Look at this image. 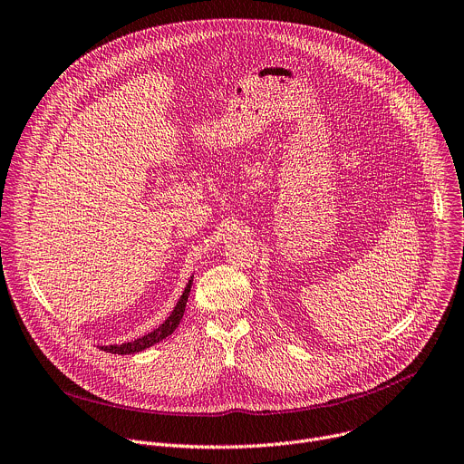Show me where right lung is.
<instances>
[{
    "label": "right lung",
    "mask_w": 464,
    "mask_h": 464,
    "mask_svg": "<svg viewBox=\"0 0 464 464\" xmlns=\"http://www.w3.org/2000/svg\"><path fill=\"white\" fill-rule=\"evenodd\" d=\"M191 284H193V276L189 278L182 296L179 298L175 310L171 312V315L166 319L164 324H160L157 330H152L149 334H145L143 337L140 339H134L130 343H121V344H111V346H102L103 352H109V353H116V355H130V353H138L141 350H147L150 346H154L157 343L164 341L166 337H169L180 324L182 317H184V312H186V304H188V298H189V291H191Z\"/></svg>",
    "instance_id": "obj_1"
}]
</instances>
